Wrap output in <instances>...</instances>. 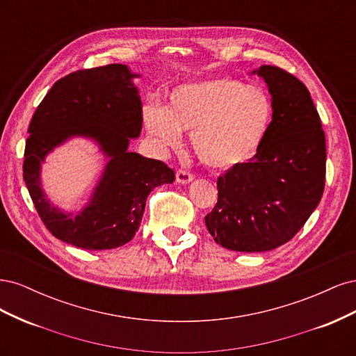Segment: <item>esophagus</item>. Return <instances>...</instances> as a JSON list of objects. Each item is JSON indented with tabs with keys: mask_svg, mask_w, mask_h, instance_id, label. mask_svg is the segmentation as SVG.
<instances>
[{
	"mask_svg": "<svg viewBox=\"0 0 356 356\" xmlns=\"http://www.w3.org/2000/svg\"><path fill=\"white\" fill-rule=\"evenodd\" d=\"M193 179H195V177H193V174H190L188 170H184V169L177 170V182H178V184H188V182H191Z\"/></svg>",
	"mask_w": 356,
	"mask_h": 356,
	"instance_id": "1",
	"label": "esophagus"
}]
</instances>
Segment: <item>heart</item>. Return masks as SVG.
I'll use <instances>...</instances> for the list:
<instances>
[{"mask_svg":"<svg viewBox=\"0 0 356 356\" xmlns=\"http://www.w3.org/2000/svg\"><path fill=\"white\" fill-rule=\"evenodd\" d=\"M273 102L264 90L233 79L179 86L169 108L148 104L147 132L169 149L181 147V132L191 135L195 153L204 166L230 170L260 152L273 123Z\"/></svg>","mask_w":356,"mask_h":356,"instance_id":"b5f03b06","label":"heart"}]
</instances>
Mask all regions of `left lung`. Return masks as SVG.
I'll list each match as a JSON object with an SVG mask.
<instances>
[{
  "label": "left lung",
  "instance_id": "obj_1",
  "mask_svg": "<svg viewBox=\"0 0 356 356\" xmlns=\"http://www.w3.org/2000/svg\"><path fill=\"white\" fill-rule=\"evenodd\" d=\"M254 72L272 95V127L252 160L218 177V200L204 217L215 242L242 252L293 239L325 187V134L307 88L275 65Z\"/></svg>",
  "mask_w": 356,
  "mask_h": 356
}]
</instances>
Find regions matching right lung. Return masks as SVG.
Wrapping results in <instances>:
<instances>
[{"mask_svg": "<svg viewBox=\"0 0 356 356\" xmlns=\"http://www.w3.org/2000/svg\"><path fill=\"white\" fill-rule=\"evenodd\" d=\"M126 65L79 70L58 80L31 118L25 145L24 179L46 229L89 251L118 248L132 241L152 190L175 181L163 161L127 152L129 138L143 127V105ZM74 134L92 136L111 157L92 200L79 216L63 214L45 200L39 163Z\"/></svg>", "mask_w": 356, "mask_h": 356, "instance_id": "add662e5", "label": "right lung"}]
</instances>
